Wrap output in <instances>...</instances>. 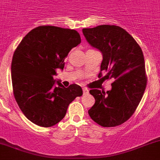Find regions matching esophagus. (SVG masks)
<instances>
[{
  "instance_id": "obj_1",
  "label": "esophagus",
  "mask_w": 160,
  "mask_h": 160,
  "mask_svg": "<svg viewBox=\"0 0 160 160\" xmlns=\"http://www.w3.org/2000/svg\"><path fill=\"white\" fill-rule=\"evenodd\" d=\"M82 91H83V94L84 95L88 94V93H89V90L87 89V88H82Z\"/></svg>"
}]
</instances>
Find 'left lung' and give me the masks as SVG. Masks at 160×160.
<instances>
[{"label":"left lung","mask_w":160,"mask_h":160,"mask_svg":"<svg viewBox=\"0 0 160 160\" xmlns=\"http://www.w3.org/2000/svg\"><path fill=\"white\" fill-rule=\"evenodd\" d=\"M82 32L88 43L103 55L98 77L105 72L104 78L114 81L106 92L90 90L96 101L88 113L105 128L122 124L134 113L146 88L142 48L126 30L115 25L83 28Z\"/></svg>","instance_id":"obj_1"}]
</instances>
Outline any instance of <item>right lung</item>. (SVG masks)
I'll return each mask as SVG.
<instances>
[{"mask_svg": "<svg viewBox=\"0 0 160 160\" xmlns=\"http://www.w3.org/2000/svg\"><path fill=\"white\" fill-rule=\"evenodd\" d=\"M80 43L76 30L40 26L25 36L14 51L11 63L14 98L26 118L36 125L49 128L58 123L68 105L82 96L80 86L64 88L54 79L58 68L64 69L71 49Z\"/></svg>", "mask_w": 160, "mask_h": 160, "instance_id": "1", "label": "right lung"}]
</instances>
